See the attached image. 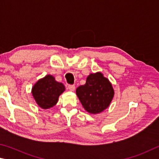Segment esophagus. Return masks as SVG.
<instances>
[{
	"label": "esophagus",
	"instance_id": "34e87169",
	"mask_svg": "<svg viewBox=\"0 0 159 159\" xmlns=\"http://www.w3.org/2000/svg\"><path fill=\"white\" fill-rule=\"evenodd\" d=\"M68 89L70 91H74L75 89V85H68Z\"/></svg>",
	"mask_w": 159,
	"mask_h": 159
}]
</instances>
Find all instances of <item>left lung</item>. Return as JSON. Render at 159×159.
Instances as JSON below:
<instances>
[{
  "label": "left lung",
  "instance_id": "obj_1",
  "mask_svg": "<svg viewBox=\"0 0 159 159\" xmlns=\"http://www.w3.org/2000/svg\"><path fill=\"white\" fill-rule=\"evenodd\" d=\"M76 94L84 110L96 115L110 106L115 91L109 80L102 72H97L89 75L85 84L77 88Z\"/></svg>",
  "mask_w": 159,
  "mask_h": 159
}]
</instances>
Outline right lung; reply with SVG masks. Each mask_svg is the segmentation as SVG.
<instances>
[{
  "label": "right lung",
  "instance_id": "obj_1",
  "mask_svg": "<svg viewBox=\"0 0 159 159\" xmlns=\"http://www.w3.org/2000/svg\"><path fill=\"white\" fill-rule=\"evenodd\" d=\"M65 90L66 87L62 83L56 81L52 75H47L33 85L31 93L36 103L47 110L57 103L58 97Z\"/></svg>",
  "mask_w": 159,
  "mask_h": 159
}]
</instances>
